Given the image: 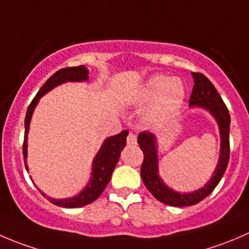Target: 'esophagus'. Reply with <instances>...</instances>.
<instances>
[{
  "label": "esophagus",
  "mask_w": 249,
  "mask_h": 249,
  "mask_svg": "<svg viewBox=\"0 0 249 249\" xmlns=\"http://www.w3.org/2000/svg\"><path fill=\"white\" fill-rule=\"evenodd\" d=\"M126 142H127V144H129V145L136 144V136H135L134 134H131V132H130V134L127 135Z\"/></svg>",
  "instance_id": "esophagus-1"
}]
</instances>
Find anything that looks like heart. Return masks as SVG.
I'll use <instances>...</instances> for the list:
<instances>
[{
	"label": "heart",
	"instance_id": "1",
	"mask_svg": "<svg viewBox=\"0 0 249 249\" xmlns=\"http://www.w3.org/2000/svg\"><path fill=\"white\" fill-rule=\"evenodd\" d=\"M185 90L178 78H167L158 74L150 78L140 92V101L153 100L144 113V122L159 124L172 118L184 101Z\"/></svg>",
	"mask_w": 249,
	"mask_h": 249
}]
</instances>
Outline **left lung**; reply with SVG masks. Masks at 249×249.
<instances>
[{"instance_id": "1", "label": "left lung", "mask_w": 249, "mask_h": 249, "mask_svg": "<svg viewBox=\"0 0 249 249\" xmlns=\"http://www.w3.org/2000/svg\"><path fill=\"white\" fill-rule=\"evenodd\" d=\"M193 77H194V88H193L192 95H190L189 106H197L207 109L217 120L220 134L219 160H218L213 176L203 185V188L196 192L180 194L167 187L159 176V159H158L157 139H155L154 134L143 131L137 137V143L140 144V148L143 152V157H144L142 166H141V177H142L143 183L155 199L165 205L177 206V207L195 205V203L202 201L206 196H208L222 179L230 158L229 110L223 102L220 95L218 94L214 85L210 82L207 77L199 72H194Z\"/></svg>"}]
</instances>
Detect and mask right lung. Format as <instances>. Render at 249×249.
<instances>
[{"label": "right lung", "instance_id": "obj_1", "mask_svg": "<svg viewBox=\"0 0 249 249\" xmlns=\"http://www.w3.org/2000/svg\"><path fill=\"white\" fill-rule=\"evenodd\" d=\"M88 74H89V72H88L87 67L84 66L65 67V69L59 70V71L55 72V73L44 83L43 87L39 89V91L37 92L35 99L31 101L29 108H27L26 117H25V137L24 144H22V154H24V161L26 171H29V167H27L26 162L27 132H29L32 113H34L35 107L38 104L39 99H41L43 95H46L48 91H50V90L54 89L57 85L62 84V83L84 82V80H88L89 79V76H88ZM127 134H129V131H127V130H124V131H122L120 134L114 135V136H110L107 140H105L104 144L101 145L99 153H97L94 161H92V172L89 183H88L87 187H85L79 194L76 195V196L70 197V199L56 200L52 199V197H48L43 192L39 190L41 194L43 195V196H46L47 199L52 203H54V205L66 208L82 207V206H85L88 205V203L95 201V200L102 194L105 188H106L107 184L109 183V179L110 177H112L113 171H114L115 165H117L118 160H119L120 152H122L123 148L126 145Z\"/></svg>", "mask_w": 249, "mask_h": 249}]
</instances>
